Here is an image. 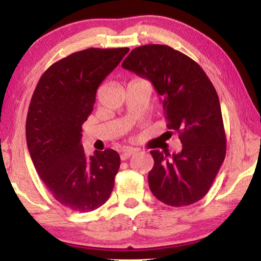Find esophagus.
Here are the masks:
<instances>
[{
    "label": "esophagus",
    "mask_w": 261,
    "mask_h": 261,
    "mask_svg": "<svg viewBox=\"0 0 261 261\" xmlns=\"http://www.w3.org/2000/svg\"><path fill=\"white\" fill-rule=\"evenodd\" d=\"M137 152V149L132 148V147H124L122 149V154H121V159L126 160L128 158H130V155H133L134 153Z\"/></svg>",
    "instance_id": "esophagus-1"
}]
</instances>
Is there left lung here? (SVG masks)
I'll return each mask as SVG.
<instances>
[{
    "instance_id": "1",
    "label": "left lung",
    "mask_w": 261,
    "mask_h": 261,
    "mask_svg": "<svg viewBox=\"0 0 261 261\" xmlns=\"http://www.w3.org/2000/svg\"><path fill=\"white\" fill-rule=\"evenodd\" d=\"M122 67L152 82L162 96L166 133H178L181 151L153 149L148 173L152 194L171 206L190 205L206 195L226 158L219 96L195 60L166 45L134 48Z\"/></svg>"
}]
</instances>
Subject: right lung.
I'll return each mask as SVG.
<instances>
[{
    "label": "right lung",
    "mask_w": 261,
    "mask_h": 261,
    "mask_svg": "<svg viewBox=\"0 0 261 261\" xmlns=\"http://www.w3.org/2000/svg\"><path fill=\"white\" fill-rule=\"evenodd\" d=\"M129 48H87L52 64L32 96L26 120L28 151L46 188L60 204L88 213L108 201L120 167L114 149L88 158L81 144L103 80Z\"/></svg>",
    "instance_id": "1"
}]
</instances>
